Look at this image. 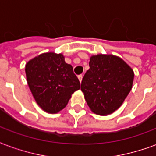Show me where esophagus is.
<instances>
[{"mask_svg":"<svg viewBox=\"0 0 156 156\" xmlns=\"http://www.w3.org/2000/svg\"><path fill=\"white\" fill-rule=\"evenodd\" d=\"M78 79H79V81H80V83H81V82H82V79H83V75H82V74L78 75Z\"/></svg>","mask_w":156,"mask_h":156,"instance_id":"obj_1","label":"esophagus"}]
</instances>
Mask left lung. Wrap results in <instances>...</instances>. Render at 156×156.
<instances>
[{"instance_id": "left-lung-1", "label": "left lung", "mask_w": 156, "mask_h": 156, "mask_svg": "<svg viewBox=\"0 0 156 156\" xmlns=\"http://www.w3.org/2000/svg\"><path fill=\"white\" fill-rule=\"evenodd\" d=\"M134 80V72L121 58L113 55L93 56L82 80L81 90L95 114L110 115L120 107Z\"/></svg>"}]
</instances>
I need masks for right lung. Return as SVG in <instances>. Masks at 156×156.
<instances>
[{
  "label": "right lung",
  "instance_id": "1",
  "mask_svg": "<svg viewBox=\"0 0 156 156\" xmlns=\"http://www.w3.org/2000/svg\"><path fill=\"white\" fill-rule=\"evenodd\" d=\"M25 70L33 97L48 113L56 114L64 108L71 95L80 88L73 68L62 54L39 55L27 63Z\"/></svg>",
  "mask_w": 156,
  "mask_h": 156
}]
</instances>
